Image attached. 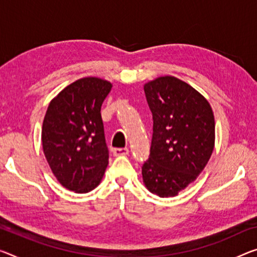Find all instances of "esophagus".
I'll list each match as a JSON object with an SVG mask.
<instances>
[{
    "label": "esophagus",
    "instance_id": "34e87169",
    "mask_svg": "<svg viewBox=\"0 0 257 257\" xmlns=\"http://www.w3.org/2000/svg\"><path fill=\"white\" fill-rule=\"evenodd\" d=\"M128 154L127 148H115L113 149V155L115 156H125Z\"/></svg>",
    "mask_w": 257,
    "mask_h": 257
}]
</instances>
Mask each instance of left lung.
Returning <instances> with one entry per match:
<instances>
[{
  "label": "left lung",
  "mask_w": 257,
  "mask_h": 257,
  "mask_svg": "<svg viewBox=\"0 0 257 257\" xmlns=\"http://www.w3.org/2000/svg\"><path fill=\"white\" fill-rule=\"evenodd\" d=\"M144 89L154 125L142 179L153 194L176 196L197 178L210 159L214 112L206 97L176 77L156 78Z\"/></svg>",
  "instance_id": "8db88e82"
}]
</instances>
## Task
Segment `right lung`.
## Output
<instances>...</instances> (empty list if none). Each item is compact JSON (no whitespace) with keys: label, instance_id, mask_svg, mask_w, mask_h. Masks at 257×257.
Returning <instances> with one entry per match:
<instances>
[{"label":"right lung","instance_id":"obj_1","mask_svg":"<svg viewBox=\"0 0 257 257\" xmlns=\"http://www.w3.org/2000/svg\"><path fill=\"white\" fill-rule=\"evenodd\" d=\"M111 82L86 77L72 82L50 101L42 124L45 156L62 186L87 193L103 178L109 151L101 105Z\"/></svg>","mask_w":257,"mask_h":257}]
</instances>
